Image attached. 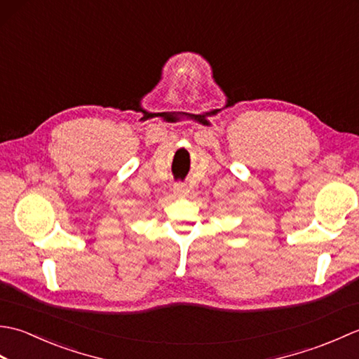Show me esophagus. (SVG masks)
<instances>
[{"mask_svg": "<svg viewBox=\"0 0 359 359\" xmlns=\"http://www.w3.org/2000/svg\"><path fill=\"white\" fill-rule=\"evenodd\" d=\"M172 189H174V194L179 196V197L188 194V188H187V185H184V184H175Z\"/></svg>", "mask_w": 359, "mask_h": 359, "instance_id": "1", "label": "esophagus"}]
</instances>
